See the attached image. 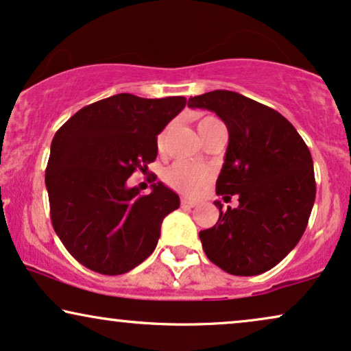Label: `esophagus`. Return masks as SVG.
I'll return each mask as SVG.
<instances>
[{
  "mask_svg": "<svg viewBox=\"0 0 351 351\" xmlns=\"http://www.w3.org/2000/svg\"><path fill=\"white\" fill-rule=\"evenodd\" d=\"M196 201H194V199H191V197H181V206L183 207H194L196 206Z\"/></svg>",
  "mask_w": 351,
  "mask_h": 351,
  "instance_id": "34e87169",
  "label": "esophagus"
}]
</instances>
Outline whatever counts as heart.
I'll list each match as a JSON object with an SVG mask.
<instances>
[{
    "label": "heart",
    "mask_w": 351,
    "mask_h": 351,
    "mask_svg": "<svg viewBox=\"0 0 351 351\" xmlns=\"http://www.w3.org/2000/svg\"><path fill=\"white\" fill-rule=\"evenodd\" d=\"M215 119L217 118L214 117L202 118L201 121L197 123L199 134H201L212 121H215ZM165 137L167 131H163L160 137H158V145H160V147L163 143H165ZM163 180H165V183L170 186V188L180 191V193L196 194L197 191H201L204 186L208 183V180H210V171L202 165L180 160L171 163V165L167 168L165 173H163Z\"/></svg>",
    "instance_id": "1"
}]
</instances>
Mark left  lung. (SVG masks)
<instances>
[{
    "mask_svg": "<svg viewBox=\"0 0 351 351\" xmlns=\"http://www.w3.org/2000/svg\"><path fill=\"white\" fill-rule=\"evenodd\" d=\"M228 130V147L215 191L238 196L212 228L199 232L204 252L221 270L251 277L267 272L298 245L314 199L313 157L293 124L270 106L230 90L191 97Z\"/></svg>",
    "mask_w": 351,
    "mask_h": 351,
    "instance_id": "obj_1",
    "label": "left lung"
}]
</instances>
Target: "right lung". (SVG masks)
<instances>
[{
    "mask_svg": "<svg viewBox=\"0 0 351 351\" xmlns=\"http://www.w3.org/2000/svg\"><path fill=\"white\" fill-rule=\"evenodd\" d=\"M184 105V97L118 94L84 106L56 131L45 173L51 223L87 269L126 274L154 252L180 197L155 178L147 196L126 181L157 158V136Z\"/></svg>",
    "mask_w": 351,
    "mask_h": 351,
    "instance_id": "right-lung-1",
    "label": "right lung"
}]
</instances>
